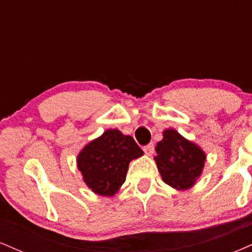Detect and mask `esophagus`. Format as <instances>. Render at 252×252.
I'll list each match as a JSON object with an SVG mask.
<instances>
[{
	"label": "esophagus",
	"instance_id": "34e87169",
	"mask_svg": "<svg viewBox=\"0 0 252 252\" xmlns=\"http://www.w3.org/2000/svg\"><path fill=\"white\" fill-rule=\"evenodd\" d=\"M143 150H144V153H146V155H148V156L153 155V153H154V144L153 143L147 144V146L143 147Z\"/></svg>",
	"mask_w": 252,
	"mask_h": 252
}]
</instances>
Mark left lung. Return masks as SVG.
Returning <instances> with one entry per match:
<instances>
[{
	"mask_svg": "<svg viewBox=\"0 0 252 252\" xmlns=\"http://www.w3.org/2000/svg\"><path fill=\"white\" fill-rule=\"evenodd\" d=\"M155 150V162L167 185L179 190L194 186L206 161V154L200 147L186 140L176 130L167 129Z\"/></svg>",
	"mask_w": 252,
	"mask_h": 252,
	"instance_id": "left-lung-1",
	"label": "left lung"
}]
</instances>
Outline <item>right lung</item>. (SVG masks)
Returning <instances> with one entry per match:
<instances>
[{"label": "right lung", "instance_id": "right-lung-1", "mask_svg": "<svg viewBox=\"0 0 252 252\" xmlns=\"http://www.w3.org/2000/svg\"><path fill=\"white\" fill-rule=\"evenodd\" d=\"M142 155V149L131 136L109 129L84 147L77 158V166L92 192L112 196L126 181L130 161Z\"/></svg>", "mask_w": 252, "mask_h": 252}]
</instances>
